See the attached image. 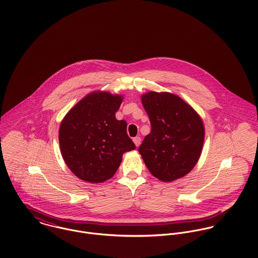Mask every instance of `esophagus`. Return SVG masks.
Returning <instances> with one entry per match:
<instances>
[{
	"mask_svg": "<svg viewBox=\"0 0 258 258\" xmlns=\"http://www.w3.org/2000/svg\"><path fill=\"white\" fill-rule=\"evenodd\" d=\"M133 142L135 143V145H136V147H138V146H140V144H141V138L138 136V137H135V138H133Z\"/></svg>",
	"mask_w": 258,
	"mask_h": 258,
	"instance_id": "esophagus-1",
	"label": "esophagus"
}]
</instances>
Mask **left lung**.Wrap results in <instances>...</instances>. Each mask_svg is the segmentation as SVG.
I'll use <instances>...</instances> for the list:
<instances>
[{
    "instance_id": "1",
    "label": "left lung",
    "mask_w": 258,
    "mask_h": 258,
    "mask_svg": "<svg viewBox=\"0 0 258 258\" xmlns=\"http://www.w3.org/2000/svg\"><path fill=\"white\" fill-rule=\"evenodd\" d=\"M151 132L138 149L150 173L163 182L188 174L198 163L205 140L202 118L189 104L170 92L141 96Z\"/></svg>"
}]
</instances>
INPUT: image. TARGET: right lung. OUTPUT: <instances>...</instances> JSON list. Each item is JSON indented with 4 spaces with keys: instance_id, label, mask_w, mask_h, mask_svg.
Here are the masks:
<instances>
[{
    "instance_id": "obj_1",
    "label": "right lung",
    "mask_w": 258,
    "mask_h": 258,
    "mask_svg": "<svg viewBox=\"0 0 258 258\" xmlns=\"http://www.w3.org/2000/svg\"><path fill=\"white\" fill-rule=\"evenodd\" d=\"M123 96L93 91L77 102L62 119L58 140L61 156L74 175L97 184L111 179L125 152L135 149L125 120L115 113Z\"/></svg>"
}]
</instances>
